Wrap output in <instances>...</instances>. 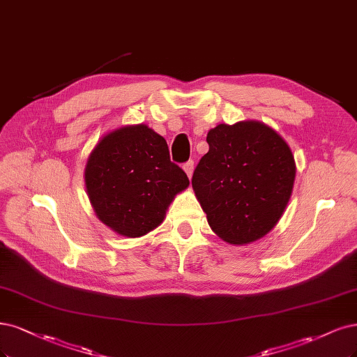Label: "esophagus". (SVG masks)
Masks as SVG:
<instances>
[{"mask_svg":"<svg viewBox=\"0 0 357 357\" xmlns=\"http://www.w3.org/2000/svg\"><path fill=\"white\" fill-rule=\"evenodd\" d=\"M193 167H195V164H193V161H188L186 164L183 165V169H184V173L188 174V177L190 178L192 177V174H193Z\"/></svg>","mask_w":357,"mask_h":357,"instance_id":"obj_1","label":"esophagus"}]
</instances>
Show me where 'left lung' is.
I'll return each mask as SVG.
<instances>
[{"label": "left lung", "mask_w": 357, "mask_h": 357, "mask_svg": "<svg viewBox=\"0 0 357 357\" xmlns=\"http://www.w3.org/2000/svg\"><path fill=\"white\" fill-rule=\"evenodd\" d=\"M208 151L192 188L208 225L231 245L266 236L284 214L296 180L288 143L260 121L218 124L206 134Z\"/></svg>", "instance_id": "obj_1"}]
</instances>
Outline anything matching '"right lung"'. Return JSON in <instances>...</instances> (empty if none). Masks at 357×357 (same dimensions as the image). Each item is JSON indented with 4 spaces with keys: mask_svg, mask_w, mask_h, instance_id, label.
Returning <instances> with one entry per match:
<instances>
[{
    "mask_svg": "<svg viewBox=\"0 0 357 357\" xmlns=\"http://www.w3.org/2000/svg\"><path fill=\"white\" fill-rule=\"evenodd\" d=\"M84 177L97 218L126 238L156 229L176 195L189 188L186 173L169 161L165 139L144 124L106 132Z\"/></svg>",
    "mask_w": 357,
    "mask_h": 357,
    "instance_id": "obj_1",
    "label": "right lung"
}]
</instances>
